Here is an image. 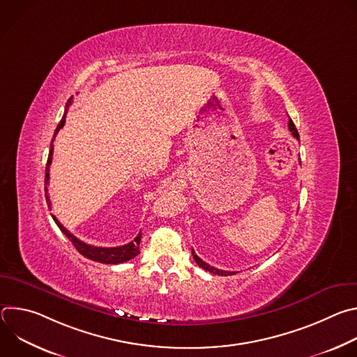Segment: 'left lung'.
<instances>
[{
  "instance_id": "left-lung-1",
  "label": "left lung",
  "mask_w": 357,
  "mask_h": 357,
  "mask_svg": "<svg viewBox=\"0 0 357 357\" xmlns=\"http://www.w3.org/2000/svg\"><path fill=\"white\" fill-rule=\"evenodd\" d=\"M288 128H289V131L292 132V135H294L296 139H299V134H298V131H296V128H295V126H294L292 120H289V121H288ZM192 256H193V260L196 261V264H197L199 267H202L203 270H206V271H209V273H212V274H216V275H231V274H236V273H231V271H223V270H219V268H215V267H212V266L206 264L205 261H203L202 259H199V257L196 256L193 250H192Z\"/></svg>"
}]
</instances>
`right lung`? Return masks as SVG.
I'll list each match as a JSON object with an SVG mask.
<instances>
[{
  "label": "right lung",
  "instance_id": "1",
  "mask_svg": "<svg viewBox=\"0 0 357 357\" xmlns=\"http://www.w3.org/2000/svg\"><path fill=\"white\" fill-rule=\"evenodd\" d=\"M72 105V97L68 100L66 107H65V113L63 117L61 120V123L58 124L55 134H54V139L56 137V134L59 132V130L65 126L66 121V113L69 110ZM54 139L50 142V149H49V157H47V162H46V169H45V196H46V203H47V208L50 209V199L47 195V185H49V167L50 162H52V155H54ZM55 223L58 225V227L61 229V231L72 241V244L76 247V250L84 256L89 260L97 261V263H103V264H120L124 261H128L131 259H134L135 256L139 254V241H141V233H138V236L130 241L128 244L120 245V247H97V245H90L82 240H79L76 236H73L66 227L62 226V223L52 215Z\"/></svg>",
  "mask_w": 357,
  "mask_h": 357
}]
</instances>
